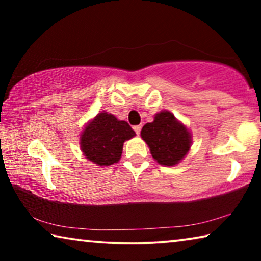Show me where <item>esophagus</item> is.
Masks as SVG:
<instances>
[{
	"instance_id": "obj_1",
	"label": "esophagus",
	"mask_w": 261,
	"mask_h": 261,
	"mask_svg": "<svg viewBox=\"0 0 261 261\" xmlns=\"http://www.w3.org/2000/svg\"><path fill=\"white\" fill-rule=\"evenodd\" d=\"M134 130L137 135L140 134V130H141V125H135L134 126Z\"/></svg>"
}]
</instances>
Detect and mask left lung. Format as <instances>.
Listing matches in <instances>:
<instances>
[{
	"instance_id": "8db88e82",
	"label": "left lung",
	"mask_w": 261,
	"mask_h": 261,
	"mask_svg": "<svg viewBox=\"0 0 261 261\" xmlns=\"http://www.w3.org/2000/svg\"><path fill=\"white\" fill-rule=\"evenodd\" d=\"M143 138L151 149L152 156L163 166H174L187 155L191 136L182 123L169 112L156 114L152 123L141 129Z\"/></svg>"
}]
</instances>
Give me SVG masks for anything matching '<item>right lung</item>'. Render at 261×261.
<instances>
[{
	"instance_id": "right-lung-1",
	"label": "right lung",
	"mask_w": 261,
	"mask_h": 261,
	"mask_svg": "<svg viewBox=\"0 0 261 261\" xmlns=\"http://www.w3.org/2000/svg\"><path fill=\"white\" fill-rule=\"evenodd\" d=\"M135 135L125 121H118L114 115L102 112L83 131V153L96 165L110 166L120 160L123 143Z\"/></svg>"
}]
</instances>
